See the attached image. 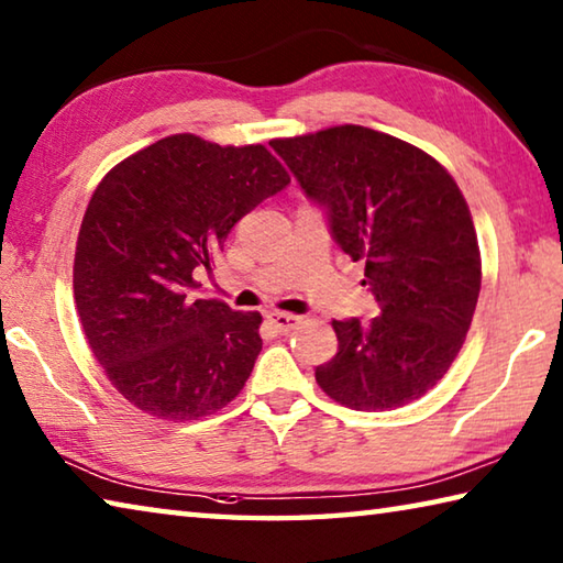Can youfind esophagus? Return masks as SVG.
<instances>
[{
	"mask_svg": "<svg viewBox=\"0 0 563 563\" xmlns=\"http://www.w3.org/2000/svg\"><path fill=\"white\" fill-rule=\"evenodd\" d=\"M271 325L278 330V332H290L298 325H302V318L300 316H292V312H271L268 316Z\"/></svg>",
	"mask_w": 563,
	"mask_h": 563,
	"instance_id": "1",
	"label": "esophagus"
}]
</instances>
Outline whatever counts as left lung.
Listing matches in <instances>:
<instances>
[{
  "label": "left lung",
  "instance_id": "1",
  "mask_svg": "<svg viewBox=\"0 0 563 563\" xmlns=\"http://www.w3.org/2000/svg\"><path fill=\"white\" fill-rule=\"evenodd\" d=\"M379 305L369 322L332 320L338 355L322 393L362 412L415 402L462 350L482 288L470 206L442 164L355 123L271 141Z\"/></svg>",
  "mask_w": 563,
  "mask_h": 563
}]
</instances>
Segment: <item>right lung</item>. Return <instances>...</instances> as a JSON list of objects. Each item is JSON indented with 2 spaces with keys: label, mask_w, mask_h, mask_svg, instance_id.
<instances>
[{
  "label": "right lung",
  "mask_w": 563,
  "mask_h": 563,
  "mask_svg": "<svg viewBox=\"0 0 563 563\" xmlns=\"http://www.w3.org/2000/svg\"><path fill=\"white\" fill-rule=\"evenodd\" d=\"M290 184L268 148L174 133L113 166L74 255L84 335L111 385L158 419H198L241 393L261 355V312L196 295L231 228Z\"/></svg>",
  "instance_id": "obj_1"
}]
</instances>
